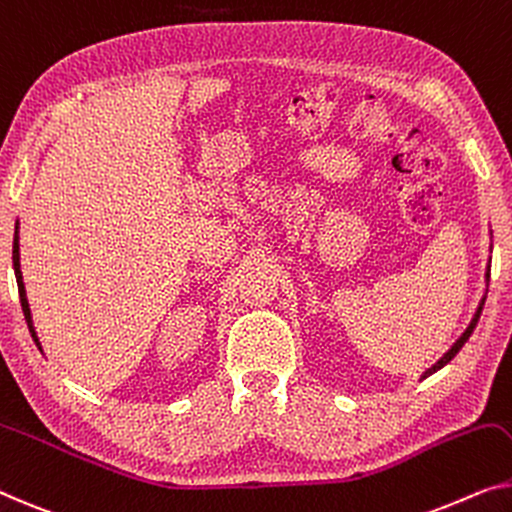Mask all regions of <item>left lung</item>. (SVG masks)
<instances>
[{
	"label": "left lung",
	"mask_w": 512,
	"mask_h": 512,
	"mask_svg": "<svg viewBox=\"0 0 512 512\" xmlns=\"http://www.w3.org/2000/svg\"><path fill=\"white\" fill-rule=\"evenodd\" d=\"M487 278H490V273H487ZM480 312H483V303H480V305H478V312H476V317H474V319H471L469 329L462 333V338H460V340H457V342H455V345L451 347V352H448V354H444V358H441V361H439V363H434V365H432V368L425 372V377H427V375H432V372H437L439 368H444V365H446L448 361H451V358H453V356H455L457 352H460V349L464 347V342H467V340H469V335H471V333H474V329H476V324H478V319H480Z\"/></svg>",
	"instance_id": "8db88e82"
}]
</instances>
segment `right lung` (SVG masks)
Returning <instances> with one entry per match:
<instances>
[{
	"mask_svg": "<svg viewBox=\"0 0 512 512\" xmlns=\"http://www.w3.org/2000/svg\"><path fill=\"white\" fill-rule=\"evenodd\" d=\"M13 269H15V278H18V292H20V305H22V312H25L27 326H29V331H32V338H34V329H32V315H29V303H27V296H25V285H22V276H20L18 234H15V241H13Z\"/></svg>",
	"mask_w": 512,
	"mask_h": 512,
	"instance_id": "obj_1",
	"label": "right lung"
}]
</instances>
